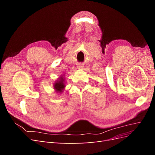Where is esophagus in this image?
I'll list each match as a JSON object with an SVG mask.
<instances>
[{
  "label": "esophagus",
  "instance_id": "obj_1",
  "mask_svg": "<svg viewBox=\"0 0 155 155\" xmlns=\"http://www.w3.org/2000/svg\"><path fill=\"white\" fill-rule=\"evenodd\" d=\"M78 68H83V66L82 64H78Z\"/></svg>",
  "mask_w": 155,
  "mask_h": 155
}]
</instances>
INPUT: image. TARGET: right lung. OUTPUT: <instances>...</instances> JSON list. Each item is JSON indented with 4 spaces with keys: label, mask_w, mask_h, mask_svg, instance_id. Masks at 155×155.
Returning <instances> with one entry per match:
<instances>
[{
    "label": "right lung",
    "mask_w": 155,
    "mask_h": 155,
    "mask_svg": "<svg viewBox=\"0 0 155 155\" xmlns=\"http://www.w3.org/2000/svg\"><path fill=\"white\" fill-rule=\"evenodd\" d=\"M64 74L58 78V80H56L54 83V89L56 93H62L65 88V78Z\"/></svg>",
    "instance_id": "obj_1"
}]
</instances>
